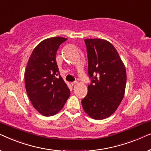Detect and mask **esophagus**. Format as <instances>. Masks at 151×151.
Instances as JSON below:
<instances>
[{
    "instance_id": "1",
    "label": "esophagus",
    "mask_w": 151,
    "mask_h": 151,
    "mask_svg": "<svg viewBox=\"0 0 151 151\" xmlns=\"http://www.w3.org/2000/svg\"><path fill=\"white\" fill-rule=\"evenodd\" d=\"M71 85L72 86H75V85H76V84H78V82H71Z\"/></svg>"
}]
</instances>
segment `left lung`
Listing matches in <instances>:
<instances>
[{
	"instance_id": "8db88e82",
	"label": "left lung",
	"mask_w": 151,
	"mask_h": 151,
	"mask_svg": "<svg viewBox=\"0 0 151 151\" xmlns=\"http://www.w3.org/2000/svg\"><path fill=\"white\" fill-rule=\"evenodd\" d=\"M88 73L91 82L82 105L88 116H111L123 100L127 84L125 66L114 46L100 38L85 39Z\"/></svg>"
}]
</instances>
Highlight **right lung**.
I'll list each match as a JSON object with an SVG mask.
<instances>
[{
    "label": "right lung",
    "instance_id": "obj_1",
    "mask_svg": "<svg viewBox=\"0 0 151 151\" xmlns=\"http://www.w3.org/2000/svg\"><path fill=\"white\" fill-rule=\"evenodd\" d=\"M67 40L53 37L42 40L33 50L24 72L27 93L33 106L44 116H52L63 108L70 90L60 75L55 57Z\"/></svg>",
    "mask_w": 151,
    "mask_h": 151
}]
</instances>
